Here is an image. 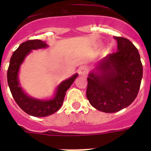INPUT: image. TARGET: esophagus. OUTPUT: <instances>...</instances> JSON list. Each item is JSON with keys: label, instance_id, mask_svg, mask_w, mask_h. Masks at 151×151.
Returning <instances> with one entry per match:
<instances>
[{"label": "esophagus", "instance_id": "esophagus-1", "mask_svg": "<svg viewBox=\"0 0 151 151\" xmlns=\"http://www.w3.org/2000/svg\"><path fill=\"white\" fill-rule=\"evenodd\" d=\"M78 73H79L81 76H82V77H86L88 73L87 68H86L85 66H81V67H80L79 70H78Z\"/></svg>", "mask_w": 151, "mask_h": 151}]
</instances>
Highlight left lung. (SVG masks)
Listing matches in <instances>:
<instances>
[{
	"mask_svg": "<svg viewBox=\"0 0 151 151\" xmlns=\"http://www.w3.org/2000/svg\"><path fill=\"white\" fill-rule=\"evenodd\" d=\"M117 50L99 60L88 74L86 96L90 104L105 113L129 106L138 95L143 65L137 48L124 37H114Z\"/></svg>",
	"mask_w": 151,
	"mask_h": 151,
	"instance_id": "8db88e82",
	"label": "left lung"
}]
</instances>
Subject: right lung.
I'll return each instance as SVG.
<instances>
[{"instance_id": "add662e5", "label": "right lung", "mask_w": 151, "mask_h": 151, "mask_svg": "<svg viewBox=\"0 0 151 151\" xmlns=\"http://www.w3.org/2000/svg\"><path fill=\"white\" fill-rule=\"evenodd\" d=\"M48 46L45 41L41 40H30L23 42L13 52L8 69V84L13 98L24 112L34 117H46L58 111L63 103L66 91L78 76V73H75L62 81L57 86L54 96L51 99H39L27 95L20 85L19 79L20 66L32 51L45 48Z\"/></svg>"}]
</instances>
